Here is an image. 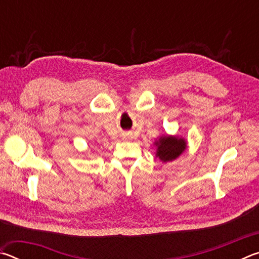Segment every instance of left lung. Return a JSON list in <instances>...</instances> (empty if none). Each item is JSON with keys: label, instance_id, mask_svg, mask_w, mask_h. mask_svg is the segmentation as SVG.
<instances>
[{"label": "left lung", "instance_id": "1", "mask_svg": "<svg viewBox=\"0 0 259 259\" xmlns=\"http://www.w3.org/2000/svg\"><path fill=\"white\" fill-rule=\"evenodd\" d=\"M156 146V157L162 162L176 160L186 150L187 143L184 138L176 136H162L154 143Z\"/></svg>", "mask_w": 259, "mask_h": 259}]
</instances>
